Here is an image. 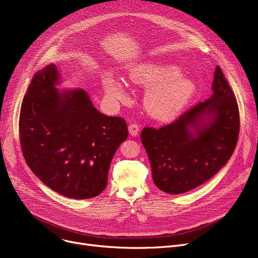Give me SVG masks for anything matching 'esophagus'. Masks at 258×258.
<instances>
[{
  "instance_id": "obj_1",
  "label": "esophagus",
  "mask_w": 258,
  "mask_h": 258,
  "mask_svg": "<svg viewBox=\"0 0 258 258\" xmlns=\"http://www.w3.org/2000/svg\"><path fill=\"white\" fill-rule=\"evenodd\" d=\"M139 131H140V128H139V125H138L137 123H132V124H130V126H128V133H130L131 136H133V137L138 136Z\"/></svg>"
}]
</instances>
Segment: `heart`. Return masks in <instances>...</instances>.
Segmentation results:
<instances>
[{"label": "heart", "mask_w": 258, "mask_h": 258, "mask_svg": "<svg viewBox=\"0 0 258 258\" xmlns=\"http://www.w3.org/2000/svg\"><path fill=\"white\" fill-rule=\"evenodd\" d=\"M132 83L147 88L144 107L147 114L160 121L177 118L195 97L198 87L195 81L182 75L178 66L161 61H145L132 67L128 72ZM106 95L116 100L124 97L121 81L107 75L103 79Z\"/></svg>", "instance_id": "heart-1"}]
</instances>
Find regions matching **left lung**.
<instances>
[{
	"mask_svg": "<svg viewBox=\"0 0 258 258\" xmlns=\"http://www.w3.org/2000/svg\"><path fill=\"white\" fill-rule=\"evenodd\" d=\"M212 95L172 123L145 127L141 141L151 162L153 181L180 195L211 179L232 156L238 139L239 113L234 94L216 66Z\"/></svg>",
	"mask_w": 258,
	"mask_h": 258,
	"instance_id": "left-lung-1",
	"label": "left lung"
}]
</instances>
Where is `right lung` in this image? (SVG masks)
Wrapping results in <instances>:
<instances>
[{"label": "right lung", "mask_w": 258, "mask_h": 258, "mask_svg": "<svg viewBox=\"0 0 258 258\" xmlns=\"http://www.w3.org/2000/svg\"><path fill=\"white\" fill-rule=\"evenodd\" d=\"M54 63L37 71L24 97L20 141L27 165L52 190L90 199L106 187L111 162L127 138L126 122L107 117L83 89L59 90Z\"/></svg>", "instance_id": "add662e5"}]
</instances>
